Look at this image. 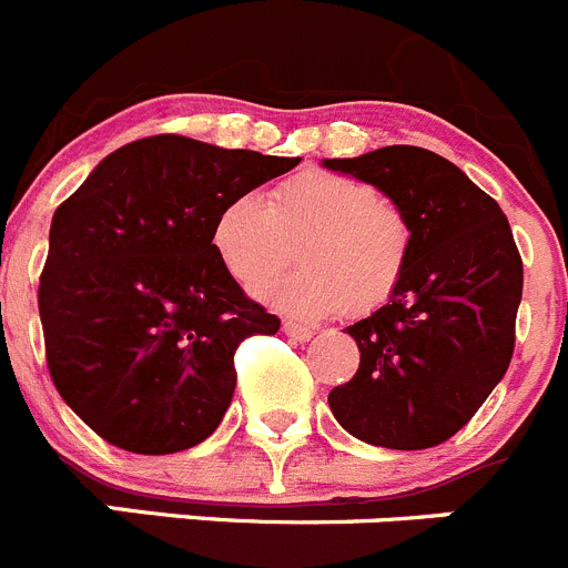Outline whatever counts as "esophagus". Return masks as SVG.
Here are the masks:
<instances>
[{
	"mask_svg": "<svg viewBox=\"0 0 568 568\" xmlns=\"http://www.w3.org/2000/svg\"><path fill=\"white\" fill-rule=\"evenodd\" d=\"M283 331H285V336L294 338V342H308V338H314V327L296 325V322H285Z\"/></svg>",
	"mask_w": 568,
	"mask_h": 568,
	"instance_id": "34e87169",
	"label": "esophagus"
}]
</instances>
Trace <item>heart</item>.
<instances>
[{
    "instance_id": "heart-1",
    "label": "heart",
    "mask_w": 568,
    "mask_h": 568,
    "mask_svg": "<svg viewBox=\"0 0 568 568\" xmlns=\"http://www.w3.org/2000/svg\"><path fill=\"white\" fill-rule=\"evenodd\" d=\"M288 241H300V268L260 283L254 296L291 320L314 322L384 305L409 266L412 226L378 190L331 171L296 173L272 190L268 204L235 195L212 219V252L237 283L277 272Z\"/></svg>"
}]
</instances>
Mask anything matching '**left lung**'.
<instances>
[{
	"label": "left lung",
	"mask_w": 568,
	"mask_h": 568,
	"mask_svg": "<svg viewBox=\"0 0 568 568\" xmlns=\"http://www.w3.org/2000/svg\"><path fill=\"white\" fill-rule=\"evenodd\" d=\"M322 164L373 184L412 226L395 294L344 327L362 364L327 404L362 443L432 448L476 415L510 367L524 285L510 224L457 164L426 148L386 145Z\"/></svg>",
	"instance_id": "1"
}]
</instances>
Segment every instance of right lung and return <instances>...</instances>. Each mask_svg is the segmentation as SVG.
<instances>
[{
  "label": "right lung",
  "mask_w": 568,
  "mask_h": 568,
  "mask_svg": "<svg viewBox=\"0 0 568 568\" xmlns=\"http://www.w3.org/2000/svg\"><path fill=\"white\" fill-rule=\"evenodd\" d=\"M300 164L190 136L116 148L52 215L39 314L67 406L105 443L176 454L235 395V349L280 320L246 300L210 243L215 212Z\"/></svg>",
  "instance_id": "obj_1"
}]
</instances>
